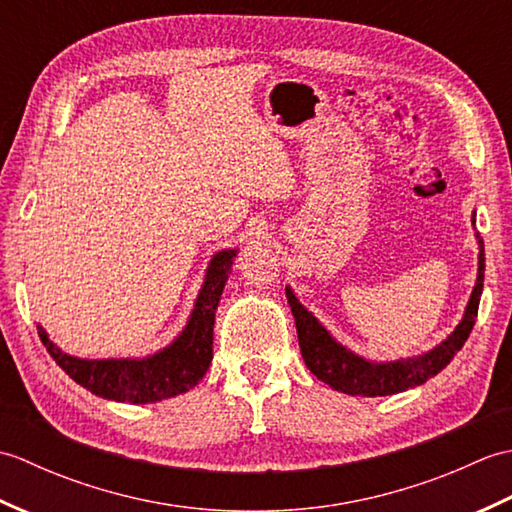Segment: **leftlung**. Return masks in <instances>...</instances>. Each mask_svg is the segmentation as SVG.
<instances>
[{"label": "left lung", "instance_id": "obj_1", "mask_svg": "<svg viewBox=\"0 0 512 512\" xmlns=\"http://www.w3.org/2000/svg\"><path fill=\"white\" fill-rule=\"evenodd\" d=\"M475 224V213H473ZM477 246H480V255H477V279L471 292V299L466 303L462 321L455 325V330L433 350L400 358V361H387L376 363L367 361V358L354 354L341 345L334 336L323 328L312 312L301 306L290 286H286V297L290 303L292 317L297 323V336L301 356L306 361L310 372L330 385L336 391L350 396H391L407 391L411 387H418L427 383L429 378L440 374L447 367L453 356L462 350L464 341L475 325L477 308H480V297L484 288V242L480 233H475Z\"/></svg>", "mask_w": 512, "mask_h": 512}]
</instances>
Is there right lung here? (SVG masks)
<instances>
[{"mask_svg": "<svg viewBox=\"0 0 512 512\" xmlns=\"http://www.w3.org/2000/svg\"><path fill=\"white\" fill-rule=\"evenodd\" d=\"M235 255L237 248H224L213 255L187 325L156 354L143 358L70 356L54 345L48 339V332L37 325L39 339L74 383L105 400L147 405V402L184 394L200 383L213 361L215 310L222 299L226 279L231 275Z\"/></svg>", "mask_w": 512, "mask_h": 512, "instance_id": "right-lung-1", "label": "right lung"}]
</instances>
